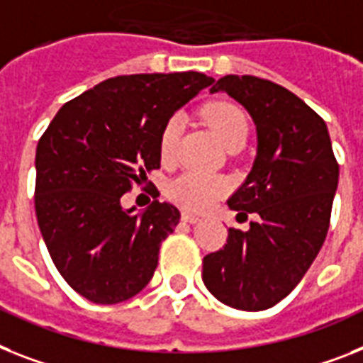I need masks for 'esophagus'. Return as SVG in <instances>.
I'll return each instance as SVG.
<instances>
[{
  "label": "esophagus",
  "instance_id": "1",
  "mask_svg": "<svg viewBox=\"0 0 363 363\" xmlns=\"http://www.w3.org/2000/svg\"><path fill=\"white\" fill-rule=\"evenodd\" d=\"M182 218H184L185 223H191V224H196L200 220V217H196V215H193V213H187V211H184V213H182Z\"/></svg>",
  "mask_w": 363,
  "mask_h": 363
}]
</instances>
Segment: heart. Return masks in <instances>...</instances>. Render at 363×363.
<instances>
[{
    "label": "heart",
    "instance_id": "b5f03b06",
    "mask_svg": "<svg viewBox=\"0 0 363 363\" xmlns=\"http://www.w3.org/2000/svg\"><path fill=\"white\" fill-rule=\"evenodd\" d=\"M206 122L218 139V143L228 148L235 143H245L248 135V122L242 111L228 101H213L203 109ZM182 133L179 116H172L161 131L160 150L163 161L174 157L176 145ZM230 182L220 176L203 174V172H185L169 185V196L178 206L189 211H206L220 196L228 193Z\"/></svg>",
    "mask_w": 363,
    "mask_h": 363
}]
</instances>
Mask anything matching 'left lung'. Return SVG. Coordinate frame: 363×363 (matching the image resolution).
I'll list each match as a JSON object with an SVG mask.
<instances>
[{
	"label": "left lung",
	"instance_id": "left-lung-1",
	"mask_svg": "<svg viewBox=\"0 0 363 363\" xmlns=\"http://www.w3.org/2000/svg\"><path fill=\"white\" fill-rule=\"evenodd\" d=\"M209 92H226L256 125L252 169L228 206L259 218L247 232L228 230L223 250L203 257L202 280L226 306L267 310L295 289L321 250L340 167L325 121L284 86L224 76Z\"/></svg>",
	"mask_w": 363,
	"mask_h": 363
}]
</instances>
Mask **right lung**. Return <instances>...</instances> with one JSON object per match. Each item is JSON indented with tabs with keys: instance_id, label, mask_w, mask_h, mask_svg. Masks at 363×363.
Returning <instances> with one entry per match:
<instances>
[{
	"instance_id": "1",
	"label": "right lung",
	"mask_w": 363,
	"mask_h": 363,
	"mask_svg": "<svg viewBox=\"0 0 363 363\" xmlns=\"http://www.w3.org/2000/svg\"><path fill=\"white\" fill-rule=\"evenodd\" d=\"M213 81L200 72L111 77L65 104L38 140V228L57 271L86 301L118 304L154 277L178 208L154 200L133 213L121 199L160 169L164 124Z\"/></svg>"
}]
</instances>
